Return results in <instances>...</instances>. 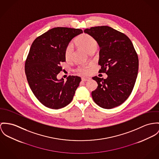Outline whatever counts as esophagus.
Masks as SVG:
<instances>
[{"mask_svg":"<svg viewBox=\"0 0 159 159\" xmlns=\"http://www.w3.org/2000/svg\"><path fill=\"white\" fill-rule=\"evenodd\" d=\"M91 79L89 78V77H82V80L84 81V82H86V81H89Z\"/></svg>","mask_w":159,"mask_h":159,"instance_id":"esophagus-1","label":"esophagus"}]
</instances>
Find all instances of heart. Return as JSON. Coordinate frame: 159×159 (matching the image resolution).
<instances>
[{
	"mask_svg": "<svg viewBox=\"0 0 159 159\" xmlns=\"http://www.w3.org/2000/svg\"><path fill=\"white\" fill-rule=\"evenodd\" d=\"M77 43L80 48L85 50L89 53L92 51H96L98 48L97 41L93 37L87 34H84L80 37L77 41ZM73 51V47L71 45H69L65 49V56L66 59H69L71 57ZM91 66V65H89L79 67L77 71L81 74L86 75L89 73Z\"/></svg>",
	"mask_w": 159,
	"mask_h": 159,
	"instance_id": "1",
	"label": "heart"
}]
</instances>
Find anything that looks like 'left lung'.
<instances>
[{"instance_id":"1","label":"left lung","mask_w":159,"mask_h":159,"mask_svg":"<svg viewBox=\"0 0 159 159\" xmlns=\"http://www.w3.org/2000/svg\"><path fill=\"white\" fill-rule=\"evenodd\" d=\"M84 32L97 41L99 73L108 75L105 79L93 77L98 84L91 93L93 100L105 109L118 107L131 94L137 77L139 59L133 44L125 34L108 26L91 27Z\"/></svg>"}]
</instances>
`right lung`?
<instances>
[{"label":"right lung","instance_id":"right-lung-1","mask_svg":"<svg viewBox=\"0 0 159 159\" xmlns=\"http://www.w3.org/2000/svg\"><path fill=\"white\" fill-rule=\"evenodd\" d=\"M80 29L54 28L37 37L32 43L25 65L29 86L39 101L46 107L61 109L73 100L81 78L69 75L66 81L57 78L66 61L65 49Z\"/></svg>","mask_w":159,"mask_h":159}]
</instances>
